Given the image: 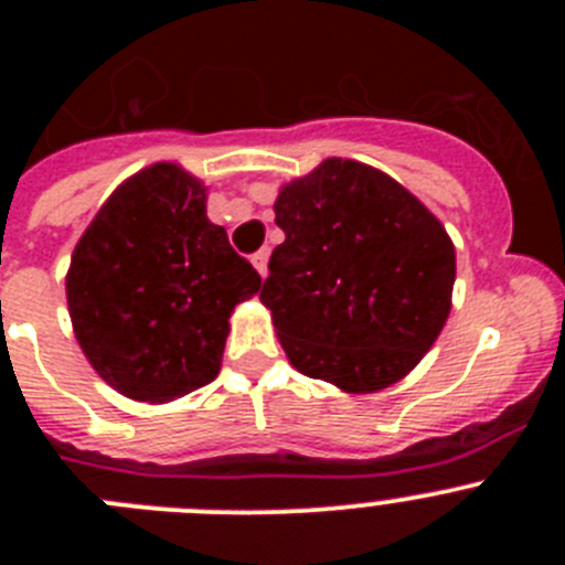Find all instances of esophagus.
<instances>
[{"mask_svg": "<svg viewBox=\"0 0 565 565\" xmlns=\"http://www.w3.org/2000/svg\"><path fill=\"white\" fill-rule=\"evenodd\" d=\"M252 263H254V268H257V271H259V277H266V271H268V248H259V252L252 257Z\"/></svg>", "mask_w": 565, "mask_h": 565, "instance_id": "esophagus-1", "label": "esophagus"}]
</instances>
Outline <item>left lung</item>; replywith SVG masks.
I'll return each mask as SVG.
<instances>
[{
    "label": "left lung",
    "mask_w": 565,
    "mask_h": 565,
    "mask_svg": "<svg viewBox=\"0 0 565 565\" xmlns=\"http://www.w3.org/2000/svg\"><path fill=\"white\" fill-rule=\"evenodd\" d=\"M259 299L299 373L373 393L422 362L450 313L456 248L393 178L328 158L279 189Z\"/></svg>",
    "instance_id": "8db88e82"
}]
</instances>
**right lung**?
<instances>
[{
    "instance_id": "add662e5",
    "label": "right lung",
    "mask_w": 565,
    "mask_h": 565,
    "mask_svg": "<svg viewBox=\"0 0 565 565\" xmlns=\"http://www.w3.org/2000/svg\"><path fill=\"white\" fill-rule=\"evenodd\" d=\"M259 274L206 217V189L154 163L109 194L78 239L67 306L84 356L135 402H169L221 371L234 306Z\"/></svg>"
}]
</instances>
